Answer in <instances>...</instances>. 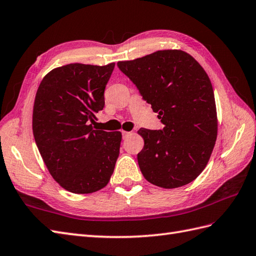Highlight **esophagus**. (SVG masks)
I'll use <instances>...</instances> for the list:
<instances>
[{"label":"esophagus","instance_id":"obj_1","mask_svg":"<svg viewBox=\"0 0 256 256\" xmlns=\"http://www.w3.org/2000/svg\"><path fill=\"white\" fill-rule=\"evenodd\" d=\"M132 134V132H126V130H122V135H123V138H126V137L130 136Z\"/></svg>","mask_w":256,"mask_h":256}]
</instances>
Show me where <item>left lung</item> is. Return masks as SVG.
<instances>
[{
	"instance_id": "1",
	"label": "left lung",
	"mask_w": 256,
	"mask_h": 256,
	"mask_svg": "<svg viewBox=\"0 0 256 256\" xmlns=\"http://www.w3.org/2000/svg\"><path fill=\"white\" fill-rule=\"evenodd\" d=\"M118 67L152 104L162 130L140 128L137 154L149 182L172 189L189 184L206 166L218 137V116L210 78L192 56L164 50L119 62Z\"/></svg>"
}]
</instances>
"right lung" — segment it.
Segmentation results:
<instances>
[{"instance_id": "add662e5", "label": "right lung", "mask_w": 256, "mask_h": 256, "mask_svg": "<svg viewBox=\"0 0 256 256\" xmlns=\"http://www.w3.org/2000/svg\"><path fill=\"white\" fill-rule=\"evenodd\" d=\"M114 68V62L66 64L48 72L36 90L34 140L50 175L70 192L100 190L114 173L122 134L92 126Z\"/></svg>"}]
</instances>
